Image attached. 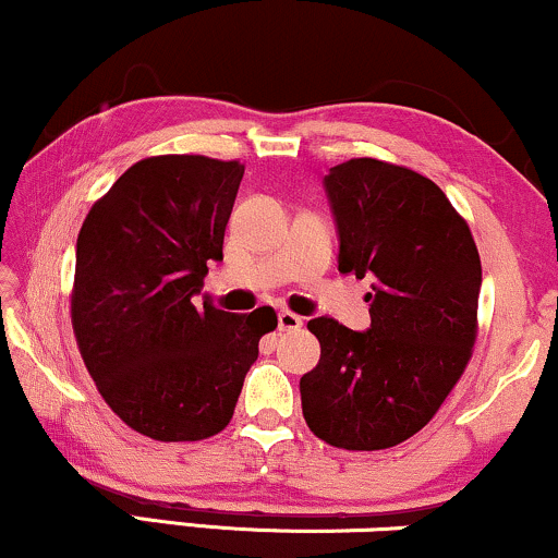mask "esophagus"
<instances>
[{
    "instance_id": "obj_1",
    "label": "esophagus",
    "mask_w": 558,
    "mask_h": 558,
    "mask_svg": "<svg viewBox=\"0 0 558 558\" xmlns=\"http://www.w3.org/2000/svg\"><path fill=\"white\" fill-rule=\"evenodd\" d=\"M302 328V318L290 311L279 313V331H300Z\"/></svg>"
}]
</instances>
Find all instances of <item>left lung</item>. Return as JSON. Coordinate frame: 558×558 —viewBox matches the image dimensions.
<instances>
[{
    "label": "left lung",
    "mask_w": 558,
    "mask_h": 558,
    "mask_svg": "<svg viewBox=\"0 0 558 558\" xmlns=\"http://www.w3.org/2000/svg\"><path fill=\"white\" fill-rule=\"evenodd\" d=\"M339 232V271L373 277L369 328L313 318L320 362L300 377L315 437L385 450L437 414L476 341L481 258L465 219L437 183L360 157L323 178Z\"/></svg>",
    "instance_id": "left-lung-1"
}]
</instances>
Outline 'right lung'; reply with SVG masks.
Wrapping results in <instances>:
<instances>
[{"label":"right lung","mask_w":558,"mask_h":558,"mask_svg":"<svg viewBox=\"0 0 558 558\" xmlns=\"http://www.w3.org/2000/svg\"><path fill=\"white\" fill-rule=\"evenodd\" d=\"M243 165L147 157L93 204L77 238L72 326L82 360L121 422L160 442L230 424L260 336L277 313L219 311L202 292L222 260Z\"/></svg>","instance_id":"1"}]
</instances>
